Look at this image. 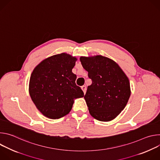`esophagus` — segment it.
<instances>
[{"label":"esophagus","mask_w":160,"mask_h":160,"mask_svg":"<svg viewBox=\"0 0 160 160\" xmlns=\"http://www.w3.org/2000/svg\"><path fill=\"white\" fill-rule=\"evenodd\" d=\"M81 88H82V90H83V93H84V94L86 93V90H87V88H86V87L85 86H82V87H81Z\"/></svg>","instance_id":"esophagus-1"}]
</instances>
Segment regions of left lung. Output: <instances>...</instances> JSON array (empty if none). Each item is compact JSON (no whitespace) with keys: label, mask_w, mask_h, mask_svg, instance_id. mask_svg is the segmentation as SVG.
Listing matches in <instances>:
<instances>
[{"label":"left lung","mask_w":160,"mask_h":160,"mask_svg":"<svg viewBox=\"0 0 160 160\" xmlns=\"http://www.w3.org/2000/svg\"><path fill=\"white\" fill-rule=\"evenodd\" d=\"M80 60L92 80L84 96L91 116L101 122L115 119L130 96L128 77L116 62L106 57L82 56Z\"/></svg>","instance_id":"8db88e82"}]
</instances>
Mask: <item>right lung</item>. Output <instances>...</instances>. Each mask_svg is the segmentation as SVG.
Instances as JSON below:
<instances>
[{
    "label": "right lung",
    "mask_w": 160,
    "mask_h": 160,
    "mask_svg": "<svg viewBox=\"0 0 160 160\" xmlns=\"http://www.w3.org/2000/svg\"><path fill=\"white\" fill-rule=\"evenodd\" d=\"M77 59L66 53L45 59L35 68L29 83V93L37 108L51 119L60 118L70 112L74 99L83 92L75 83L72 72Z\"/></svg>",
    "instance_id": "add662e5"
}]
</instances>
